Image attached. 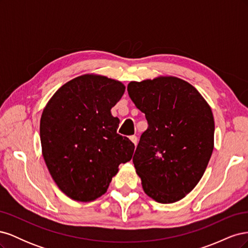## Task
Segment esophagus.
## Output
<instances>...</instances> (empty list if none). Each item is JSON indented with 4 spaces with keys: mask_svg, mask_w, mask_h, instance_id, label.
I'll return each mask as SVG.
<instances>
[{
    "mask_svg": "<svg viewBox=\"0 0 248 248\" xmlns=\"http://www.w3.org/2000/svg\"><path fill=\"white\" fill-rule=\"evenodd\" d=\"M130 140L133 142V145H134V146H137V145H138V138H137L136 136H132V137H130Z\"/></svg>",
    "mask_w": 248,
    "mask_h": 248,
    "instance_id": "esophagus-1",
    "label": "esophagus"
}]
</instances>
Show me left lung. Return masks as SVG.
I'll list each match as a JSON object with an SVG mask.
<instances>
[{
	"instance_id": "left-lung-1",
	"label": "left lung",
	"mask_w": 248,
	"mask_h": 248,
	"mask_svg": "<svg viewBox=\"0 0 248 248\" xmlns=\"http://www.w3.org/2000/svg\"><path fill=\"white\" fill-rule=\"evenodd\" d=\"M129 97L145 114L133 164L145 193L170 204L188 194L204 175L214 148V118L198 90L181 78L130 81Z\"/></svg>"
}]
</instances>
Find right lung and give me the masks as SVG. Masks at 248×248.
<instances>
[{
    "mask_svg": "<svg viewBox=\"0 0 248 248\" xmlns=\"http://www.w3.org/2000/svg\"><path fill=\"white\" fill-rule=\"evenodd\" d=\"M121 81L84 74L52 95L40 119L42 155L51 178L67 197L91 202L107 192L134 145L117 133L110 109L121 99Z\"/></svg>",
    "mask_w": 248,
    "mask_h": 248,
    "instance_id": "1",
    "label": "right lung"
}]
</instances>
